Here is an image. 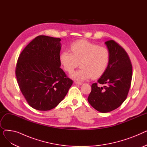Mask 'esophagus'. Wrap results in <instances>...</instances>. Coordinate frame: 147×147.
I'll use <instances>...</instances> for the list:
<instances>
[{"mask_svg":"<svg viewBox=\"0 0 147 147\" xmlns=\"http://www.w3.org/2000/svg\"><path fill=\"white\" fill-rule=\"evenodd\" d=\"M74 83H75L76 84H78V85H81V84H82V83L81 82H76V81H75V82H74Z\"/></svg>","mask_w":147,"mask_h":147,"instance_id":"esophagus-1","label":"esophagus"}]
</instances>
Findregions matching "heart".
<instances>
[{"label": "heart", "instance_id": "b5f03b06", "mask_svg": "<svg viewBox=\"0 0 147 147\" xmlns=\"http://www.w3.org/2000/svg\"><path fill=\"white\" fill-rule=\"evenodd\" d=\"M71 53L62 52L59 61L64 69L69 73L74 71L80 63L81 68L71 75L78 81H84L101 76L109 65L110 53L107 48L87 40H79L71 46Z\"/></svg>", "mask_w": 147, "mask_h": 147}]
</instances>
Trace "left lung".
<instances>
[{
  "mask_svg": "<svg viewBox=\"0 0 147 147\" xmlns=\"http://www.w3.org/2000/svg\"><path fill=\"white\" fill-rule=\"evenodd\" d=\"M110 53L109 65L98 83L92 84L89 103L101 113L117 109L125 101L132 78V65L126 51L113 40L105 42ZM104 84L99 87L97 83Z\"/></svg>",
  "mask_w": 147,
  "mask_h": 147,
  "instance_id": "8db88e82",
  "label": "left lung"
}]
</instances>
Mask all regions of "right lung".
<instances>
[{
  "label": "right lung",
  "instance_id": "right-lung-1",
  "mask_svg": "<svg viewBox=\"0 0 147 147\" xmlns=\"http://www.w3.org/2000/svg\"><path fill=\"white\" fill-rule=\"evenodd\" d=\"M61 38L38 36L18 58L15 69L20 90L33 109L48 111L64 98L73 84L60 68Z\"/></svg>",
  "mask_w": 147,
  "mask_h": 147
}]
</instances>
